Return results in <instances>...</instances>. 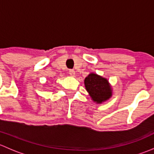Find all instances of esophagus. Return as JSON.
<instances>
[{
    "mask_svg": "<svg viewBox=\"0 0 154 154\" xmlns=\"http://www.w3.org/2000/svg\"><path fill=\"white\" fill-rule=\"evenodd\" d=\"M69 74H70V76H71V77H74V76H75V71H74V70L70 69L69 70Z\"/></svg>",
    "mask_w": 154,
    "mask_h": 154,
    "instance_id": "34e87169",
    "label": "esophagus"
}]
</instances>
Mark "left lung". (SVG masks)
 <instances>
[{
    "label": "left lung",
    "mask_w": 154,
    "mask_h": 154,
    "mask_svg": "<svg viewBox=\"0 0 154 154\" xmlns=\"http://www.w3.org/2000/svg\"><path fill=\"white\" fill-rule=\"evenodd\" d=\"M85 88L93 102L100 104L112 96V88L105 77L90 73L84 80Z\"/></svg>",
    "instance_id": "1"
}]
</instances>
